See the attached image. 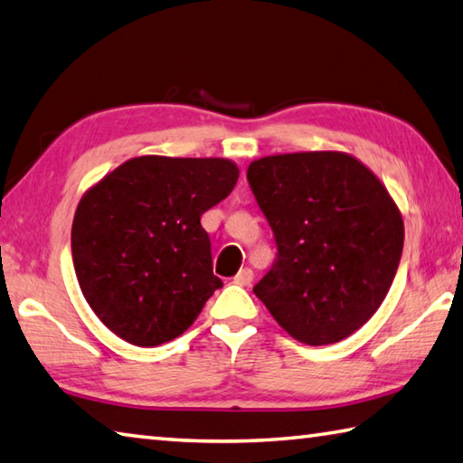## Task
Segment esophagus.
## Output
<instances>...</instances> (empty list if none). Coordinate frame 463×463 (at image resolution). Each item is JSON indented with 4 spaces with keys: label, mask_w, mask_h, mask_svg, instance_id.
<instances>
[{
    "label": "esophagus",
    "mask_w": 463,
    "mask_h": 463,
    "mask_svg": "<svg viewBox=\"0 0 463 463\" xmlns=\"http://www.w3.org/2000/svg\"><path fill=\"white\" fill-rule=\"evenodd\" d=\"M233 282L238 286H250L251 282H254V272H251L250 268H243L238 272V276L233 278Z\"/></svg>",
    "instance_id": "1"
}]
</instances>
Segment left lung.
Returning a JSON list of instances; mask_svg holds the SVG:
<instances>
[{"instance_id":"1","label":"left lung","mask_w":463,"mask_h":463,"mask_svg":"<svg viewBox=\"0 0 463 463\" xmlns=\"http://www.w3.org/2000/svg\"><path fill=\"white\" fill-rule=\"evenodd\" d=\"M248 181L278 246L254 294L304 345L351 336L385 300L403 251V217L387 187L343 151L261 156Z\"/></svg>"}]
</instances>
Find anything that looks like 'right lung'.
<instances>
[{
	"mask_svg": "<svg viewBox=\"0 0 463 463\" xmlns=\"http://www.w3.org/2000/svg\"><path fill=\"white\" fill-rule=\"evenodd\" d=\"M238 177V165L222 156L143 155L86 189L72 222V260L104 326L135 346H156L194 325L223 286L202 215Z\"/></svg>",
	"mask_w": 463,
	"mask_h": 463,
	"instance_id": "1",
	"label": "right lung"
}]
</instances>
